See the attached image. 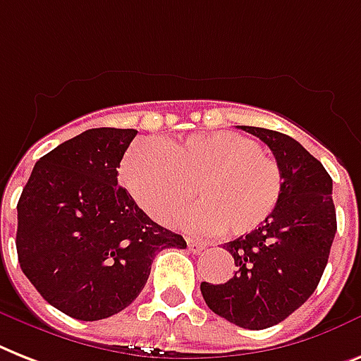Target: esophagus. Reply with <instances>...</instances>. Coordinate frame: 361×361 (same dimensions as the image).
I'll use <instances>...</instances> for the list:
<instances>
[{"instance_id": "1", "label": "esophagus", "mask_w": 361, "mask_h": 361, "mask_svg": "<svg viewBox=\"0 0 361 361\" xmlns=\"http://www.w3.org/2000/svg\"><path fill=\"white\" fill-rule=\"evenodd\" d=\"M187 247H189V252H192V254H200L206 248V245L195 241V239H187Z\"/></svg>"}]
</instances>
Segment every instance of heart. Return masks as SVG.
Wrapping results in <instances>:
<instances>
[{"label": "heart", "mask_w": 361, "mask_h": 361, "mask_svg": "<svg viewBox=\"0 0 361 361\" xmlns=\"http://www.w3.org/2000/svg\"><path fill=\"white\" fill-rule=\"evenodd\" d=\"M122 181L155 221L171 222L196 195L183 219L190 230L245 235L276 207L283 189L278 161L257 140L233 131L196 133L181 142L140 140L122 163Z\"/></svg>", "instance_id": "heart-1"}]
</instances>
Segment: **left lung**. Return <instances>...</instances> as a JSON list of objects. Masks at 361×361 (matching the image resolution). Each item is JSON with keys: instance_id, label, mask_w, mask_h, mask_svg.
I'll return each mask as SVG.
<instances>
[{"instance_id": "1", "label": "left lung", "mask_w": 361, "mask_h": 361, "mask_svg": "<svg viewBox=\"0 0 361 361\" xmlns=\"http://www.w3.org/2000/svg\"><path fill=\"white\" fill-rule=\"evenodd\" d=\"M271 148L282 169L276 207L247 235L226 243L235 276L226 283L202 282L211 312L248 330H263L289 317L312 297L338 230L332 178L300 142L280 131L241 126Z\"/></svg>"}]
</instances>
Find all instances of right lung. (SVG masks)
Returning a JSON list of instances; mask_svg holds the SVG:
<instances>
[{
	"instance_id": "right-lung-1",
	"label": "right lung",
	"mask_w": 361,
	"mask_h": 361,
	"mask_svg": "<svg viewBox=\"0 0 361 361\" xmlns=\"http://www.w3.org/2000/svg\"><path fill=\"white\" fill-rule=\"evenodd\" d=\"M137 130L96 128L37 161L18 200L16 250L44 300L79 321H99L139 297L152 262L185 239L154 222L118 166Z\"/></svg>"
}]
</instances>
